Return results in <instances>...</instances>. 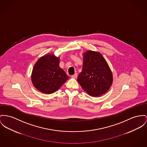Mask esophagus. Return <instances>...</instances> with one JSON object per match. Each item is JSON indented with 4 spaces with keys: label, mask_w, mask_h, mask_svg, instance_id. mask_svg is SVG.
I'll return each mask as SVG.
<instances>
[{
    "label": "esophagus",
    "mask_w": 147,
    "mask_h": 147,
    "mask_svg": "<svg viewBox=\"0 0 147 147\" xmlns=\"http://www.w3.org/2000/svg\"><path fill=\"white\" fill-rule=\"evenodd\" d=\"M71 77H72V78H78V74H75L74 75H72Z\"/></svg>",
    "instance_id": "34e87169"
}]
</instances>
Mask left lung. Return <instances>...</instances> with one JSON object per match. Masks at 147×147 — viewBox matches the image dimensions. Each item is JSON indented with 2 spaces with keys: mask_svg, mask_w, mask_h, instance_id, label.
Masks as SVG:
<instances>
[{
  "mask_svg": "<svg viewBox=\"0 0 147 147\" xmlns=\"http://www.w3.org/2000/svg\"><path fill=\"white\" fill-rule=\"evenodd\" d=\"M78 81L91 96H99L108 91L113 82V75L100 53L88 51L84 54L82 70L78 75Z\"/></svg>",
  "mask_w": 147,
  "mask_h": 147,
  "instance_id": "obj_1",
  "label": "left lung"
}]
</instances>
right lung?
<instances>
[{
	"label": "right lung",
	"instance_id": "1",
	"mask_svg": "<svg viewBox=\"0 0 147 147\" xmlns=\"http://www.w3.org/2000/svg\"><path fill=\"white\" fill-rule=\"evenodd\" d=\"M59 59L52 55H46L39 59L32 71V81L40 92L51 94L61 87L69 77L59 66Z\"/></svg>",
	"mask_w": 147,
	"mask_h": 147
}]
</instances>
